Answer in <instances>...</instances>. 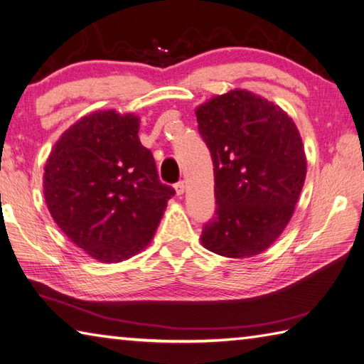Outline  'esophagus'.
I'll return each instance as SVG.
<instances>
[{
  "label": "esophagus",
  "mask_w": 364,
  "mask_h": 364,
  "mask_svg": "<svg viewBox=\"0 0 364 364\" xmlns=\"http://www.w3.org/2000/svg\"><path fill=\"white\" fill-rule=\"evenodd\" d=\"M176 193H177V196H182L183 193H185V182H179V183H176Z\"/></svg>",
  "instance_id": "esophagus-1"
}]
</instances>
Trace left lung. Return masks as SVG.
Wrapping results in <instances>:
<instances>
[{
    "instance_id": "8db88e82",
    "label": "left lung",
    "mask_w": 364,
    "mask_h": 364,
    "mask_svg": "<svg viewBox=\"0 0 364 364\" xmlns=\"http://www.w3.org/2000/svg\"><path fill=\"white\" fill-rule=\"evenodd\" d=\"M195 114L217 199L201 243L226 257L261 255L283 234L305 183L300 132L283 108L247 89L215 95Z\"/></svg>"
}]
</instances>
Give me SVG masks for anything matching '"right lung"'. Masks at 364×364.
<instances>
[{"label":"right lung","instance_id":"right-lung-1","mask_svg":"<svg viewBox=\"0 0 364 364\" xmlns=\"http://www.w3.org/2000/svg\"><path fill=\"white\" fill-rule=\"evenodd\" d=\"M138 130L136 114L94 111L59 136L46 163L43 196L51 217L99 262L141 253L176 193L159 181Z\"/></svg>","mask_w":364,"mask_h":364}]
</instances>
